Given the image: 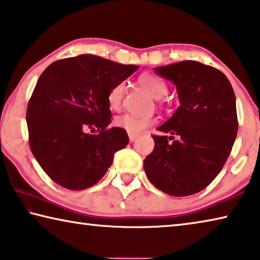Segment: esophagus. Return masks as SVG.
Returning a JSON list of instances; mask_svg holds the SVG:
<instances>
[{
  "label": "esophagus",
  "mask_w": 260,
  "mask_h": 260,
  "mask_svg": "<svg viewBox=\"0 0 260 260\" xmlns=\"http://www.w3.org/2000/svg\"><path fill=\"white\" fill-rule=\"evenodd\" d=\"M128 138H129V142H134L135 140L138 139V135H134V134H129L128 135Z\"/></svg>",
  "instance_id": "1"
}]
</instances>
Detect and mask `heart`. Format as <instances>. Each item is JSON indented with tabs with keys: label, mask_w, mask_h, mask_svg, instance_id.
Here are the masks:
<instances>
[{
	"label": "heart",
	"mask_w": 260,
	"mask_h": 260,
	"mask_svg": "<svg viewBox=\"0 0 260 260\" xmlns=\"http://www.w3.org/2000/svg\"><path fill=\"white\" fill-rule=\"evenodd\" d=\"M139 82L148 93L154 98H160L168 92V86L158 76L154 74H142L139 77ZM126 91L125 82H118L112 88L110 89L108 93V104L110 109L119 110L121 106L123 100V94ZM154 122V118L151 115H137V114H122L115 118L114 123L118 128H122L127 133L137 135L145 131Z\"/></svg>",
	"instance_id": "b5f03b06"
}]
</instances>
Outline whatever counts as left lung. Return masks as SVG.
Here are the masks:
<instances>
[{"label": "left lung", "instance_id": "left-lung-1", "mask_svg": "<svg viewBox=\"0 0 260 260\" xmlns=\"http://www.w3.org/2000/svg\"><path fill=\"white\" fill-rule=\"evenodd\" d=\"M155 72L176 84L180 106L157 128L166 135H152L155 147L143 168L151 184L167 194H194L219 175L236 139L233 86L219 69L198 61H180Z\"/></svg>", "mask_w": 260, "mask_h": 260}]
</instances>
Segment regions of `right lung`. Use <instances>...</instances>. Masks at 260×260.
I'll return each mask as SVG.
<instances>
[{
    "label": "right lung",
    "instance_id": "obj_1",
    "mask_svg": "<svg viewBox=\"0 0 260 260\" xmlns=\"http://www.w3.org/2000/svg\"><path fill=\"white\" fill-rule=\"evenodd\" d=\"M138 68L82 54L57 60L41 74L27 104L28 143L53 182L74 191L92 186L114 152L128 145L126 131L109 128L108 93Z\"/></svg>",
    "mask_w": 260,
    "mask_h": 260
}]
</instances>
